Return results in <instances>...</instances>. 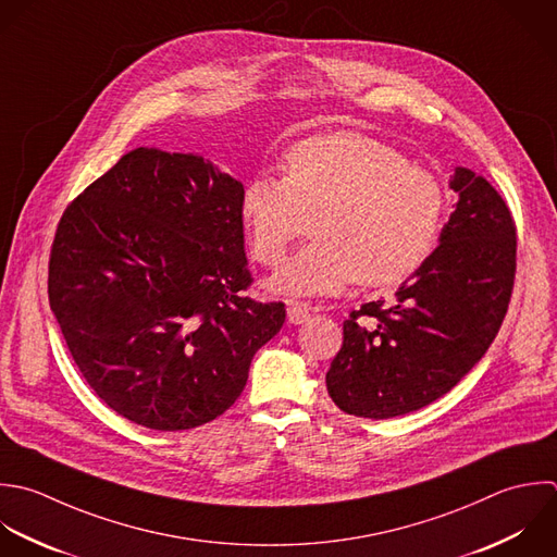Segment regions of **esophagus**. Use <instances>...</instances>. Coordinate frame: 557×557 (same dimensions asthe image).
Instances as JSON below:
<instances>
[{
    "mask_svg": "<svg viewBox=\"0 0 557 557\" xmlns=\"http://www.w3.org/2000/svg\"><path fill=\"white\" fill-rule=\"evenodd\" d=\"M286 314H288V321L293 325H304L310 321V308L308 304H299V301H290L288 308H286Z\"/></svg>",
    "mask_w": 557,
    "mask_h": 557,
    "instance_id": "esophagus-1",
    "label": "esophagus"
}]
</instances>
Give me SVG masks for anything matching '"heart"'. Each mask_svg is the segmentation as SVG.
I'll return each mask as SVG.
<instances>
[{
	"label": "heart",
	"mask_w": 557,
	"mask_h": 557,
	"mask_svg": "<svg viewBox=\"0 0 557 557\" xmlns=\"http://www.w3.org/2000/svg\"><path fill=\"white\" fill-rule=\"evenodd\" d=\"M445 188L395 147L358 132L308 138L286 153L284 175L260 173L240 195L251 253L284 260L310 230L317 236L275 275L286 295H336L351 282L391 286L432 256L445 216Z\"/></svg>",
	"instance_id": "obj_1"
}]
</instances>
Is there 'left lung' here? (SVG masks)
Instances as JSON below:
<instances>
[{
    "label": "left lung",
    "mask_w": 557,
    "mask_h": 557,
    "mask_svg": "<svg viewBox=\"0 0 557 557\" xmlns=\"http://www.w3.org/2000/svg\"><path fill=\"white\" fill-rule=\"evenodd\" d=\"M456 210L438 247L395 293L343 323V347L325 375L347 414L393 419L447 395L488 351L508 312L517 273V225L488 180L458 166Z\"/></svg>",
    "instance_id": "left-lung-1"
}]
</instances>
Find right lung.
Here are the masks:
<instances>
[{
  "instance_id": "add662e5",
  "label": "right lung",
  "mask_w": 557,
  "mask_h": 557,
  "mask_svg": "<svg viewBox=\"0 0 557 557\" xmlns=\"http://www.w3.org/2000/svg\"><path fill=\"white\" fill-rule=\"evenodd\" d=\"M243 184L195 153L138 147L64 210L49 306L95 395L127 421L180 432L223 414L284 304L245 297Z\"/></svg>"
}]
</instances>
